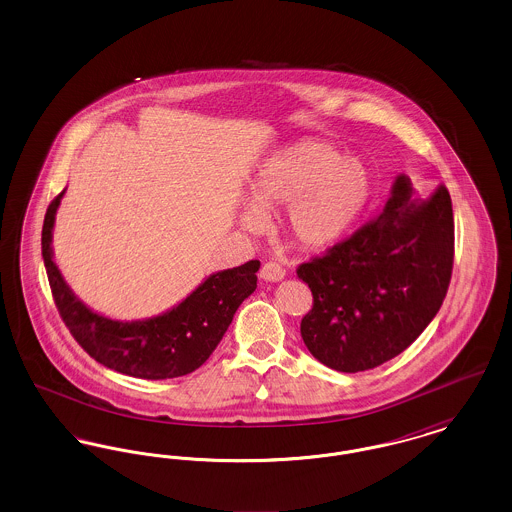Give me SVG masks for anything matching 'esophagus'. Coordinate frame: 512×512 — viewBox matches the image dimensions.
<instances>
[{"label": "esophagus", "instance_id": "esophagus-1", "mask_svg": "<svg viewBox=\"0 0 512 512\" xmlns=\"http://www.w3.org/2000/svg\"><path fill=\"white\" fill-rule=\"evenodd\" d=\"M259 274H261V278L267 280V282H278V280H282V278L286 276V270L280 267L278 263L268 261V263H265V265L261 267Z\"/></svg>", "mask_w": 512, "mask_h": 512}]
</instances>
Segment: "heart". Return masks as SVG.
<instances>
[{"label": "heart", "instance_id": "heart-1", "mask_svg": "<svg viewBox=\"0 0 512 512\" xmlns=\"http://www.w3.org/2000/svg\"><path fill=\"white\" fill-rule=\"evenodd\" d=\"M372 174L365 161L341 157L330 144L307 140L286 147L259 172L251 186L253 209L245 211L249 230H261V213L286 207V226L295 244L320 249L340 242L361 220L372 197Z\"/></svg>", "mask_w": 512, "mask_h": 512}]
</instances>
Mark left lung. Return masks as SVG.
<instances>
[{"label": "left lung", "instance_id": "1", "mask_svg": "<svg viewBox=\"0 0 512 512\" xmlns=\"http://www.w3.org/2000/svg\"><path fill=\"white\" fill-rule=\"evenodd\" d=\"M455 222L443 184L416 190L397 176L376 219L297 267L313 293L301 318L311 355L338 372L384 365L436 317L451 282Z\"/></svg>", "mask_w": 512, "mask_h": 512}]
</instances>
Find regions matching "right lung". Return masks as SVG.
Returning <instances> with one entry per match:
<instances>
[{"label": "right lung", "mask_w": 512, "mask_h": 512, "mask_svg": "<svg viewBox=\"0 0 512 512\" xmlns=\"http://www.w3.org/2000/svg\"><path fill=\"white\" fill-rule=\"evenodd\" d=\"M63 194L49 203L42 257L49 288L76 343L98 363L126 376L167 380L194 372L217 349L234 313L257 288V259L209 276L190 297L161 317L119 322L99 317L69 290L51 259V228Z\"/></svg>", "instance_id": "1"}]
</instances>
